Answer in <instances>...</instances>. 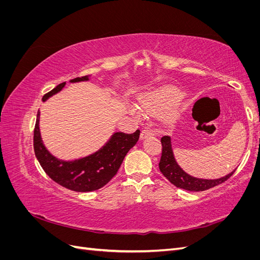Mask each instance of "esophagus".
Listing matches in <instances>:
<instances>
[{
	"label": "esophagus",
	"mask_w": 260,
	"mask_h": 260,
	"mask_svg": "<svg viewBox=\"0 0 260 260\" xmlns=\"http://www.w3.org/2000/svg\"><path fill=\"white\" fill-rule=\"evenodd\" d=\"M154 135L153 133V131L152 130H149V129H144V130H142V132H141V140H143V139H146V138H148V137H152Z\"/></svg>",
	"instance_id": "esophagus-1"
}]
</instances>
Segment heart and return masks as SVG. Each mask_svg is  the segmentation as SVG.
<instances>
[{"label": "heart", "instance_id": "b5f03b06", "mask_svg": "<svg viewBox=\"0 0 260 260\" xmlns=\"http://www.w3.org/2000/svg\"><path fill=\"white\" fill-rule=\"evenodd\" d=\"M181 98H182V91L176 86L169 85L156 90L144 98L141 101V106L143 111L148 114H158L176 105ZM135 114L140 115L138 111H135Z\"/></svg>", "mask_w": 260, "mask_h": 260}]
</instances>
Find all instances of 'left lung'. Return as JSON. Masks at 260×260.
Wrapping results in <instances>:
<instances>
[{"label": "left lung", "mask_w": 260, "mask_h": 260, "mask_svg": "<svg viewBox=\"0 0 260 260\" xmlns=\"http://www.w3.org/2000/svg\"><path fill=\"white\" fill-rule=\"evenodd\" d=\"M160 142L162 146V151H161V157L159 161V170L161 174L177 187L183 188V190H186V191H192V192L206 191L211 187L225 182V181L235 172L234 170L228 176L220 179H216V180L198 179V178L191 177L190 175H187L186 172H184L182 169H181L179 167V165L177 164L174 153H172L170 137L168 136L162 137Z\"/></svg>", "instance_id": "8db88e82"}]
</instances>
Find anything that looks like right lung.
<instances>
[{
	"instance_id": "obj_1",
	"label": "right lung",
	"mask_w": 260,
	"mask_h": 260,
	"mask_svg": "<svg viewBox=\"0 0 260 260\" xmlns=\"http://www.w3.org/2000/svg\"><path fill=\"white\" fill-rule=\"evenodd\" d=\"M89 80L88 76L78 77L72 82ZM65 86V82L44 94L42 101H46L53 94L59 92ZM38 112L34 131V148L37 159L41 167L53 181L75 192H91L103 187L111 181L120 168L124 156L137 144L140 138V130L128 135L116 132L105 146L95 154L74 161H62L52 156L42 143L39 130Z\"/></svg>"
}]
</instances>
